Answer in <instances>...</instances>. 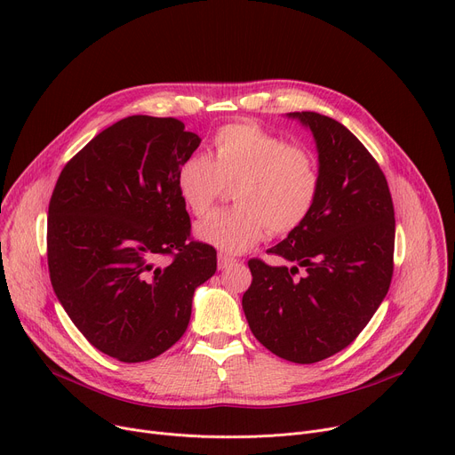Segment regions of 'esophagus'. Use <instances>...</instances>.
Instances as JSON below:
<instances>
[{
	"label": "esophagus",
	"instance_id": "34e87169",
	"mask_svg": "<svg viewBox=\"0 0 455 455\" xmlns=\"http://www.w3.org/2000/svg\"><path fill=\"white\" fill-rule=\"evenodd\" d=\"M235 258H232V256H228V254H220L218 256V266H220V269H227V267H230V266H234L235 264Z\"/></svg>",
	"mask_w": 455,
	"mask_h": 455
}]
</instances>
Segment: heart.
Returning a JSON list of instances; mask_svg holds the SVG:
<instances>
[{
  "instance_id": "obj_1",
  "label": "heart",
  "mask_w": 455,
  "mask_h": 455,
  "mask_svg": "<svg viewBox=\"0 0 455 455\" xmlns=\"http://www.w3.org/2000/svg\"><path fill=\"white\" fill-rule=\"evenodd\" d=\"M212 158L194 153L177 172V191L194 215H204L234 187L230 210L196 227L201 242L221 252L251 249L271 230L276 235L299 228L312 213L321 188L315 155L285 143L254 124H230L215 132Z\"/></svg>"
}]
</instances>
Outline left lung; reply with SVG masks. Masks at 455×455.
Segmentation results:
<instances>
[{
	"label": "left lung",
	"instance_id": "1",
	"mask_svg": "<svg viewBox=\"0 0 455 455\" xmlns=\"http://www.w3.org/2000/svg\"><path fill=\"white\" fill-rule=\"evenodd\" d=\"M312 131L321 188L307 220L249 259L243 312L254 338L293 363H315L348 347L386 299L393 276L395 208L378 162L345 125L290 112Z\"/></svg>",
	"mask_w": 455,
	"mask_h": 455
}]
</instances>
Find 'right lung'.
<instances>
[{
  "label": "right lung",
  "instance_id": "1",
  "mask_svg": "<svg viewBox=\"0 0 455 455\" xmlns=\"http://www.w3.org/2000/svg\"><path fill=\"white\" fill-rule=\"evenodd\" d=\"M201 138L175 117L129 116L71 158L47 212L53 291L83 336L125 363L148 362L188 328L218 269L194 242L177 172Z\"/></svg>",
  "mask_w": 455,
  "mask_h": 455
}]
</instances>
